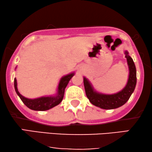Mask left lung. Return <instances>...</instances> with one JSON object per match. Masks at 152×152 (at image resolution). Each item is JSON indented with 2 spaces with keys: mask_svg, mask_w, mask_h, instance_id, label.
I'll use <instances>...</instances> for the list:
<instances>
[{
  "mask_svg": "<svg viewBox=\"0 0 152 152\" xmlns=\"http://www.w3.org/2000/svg\"><path fill=\"white\" fill-rule=\"evenodd\" d=\"M125 55L129 68V75L126 86L119 93L113 95H105L95 92L88 80L84 77L86 95L93 105L103 109H113L124 104L129 99L136 85V69L132 58L128 55L126 51Z\"/></svg>",
  "mask_w": 152,
  "mask_h": 152,
  "instance_id": "8db88e82",
  "label": "left lung"
}]
</instances>
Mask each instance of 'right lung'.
<instances>
[{"instance_id": "1", "label": "right lung", "mask_w": 152, "mask_h": 152, "mask_svg": "<svg viewBox=\"0 0 152 152\" xmlns=\"http://www.w3.org/2000/svg\"><path fill=\"white\" fill-rule=\"evenodd\" d=\"M74 75V73L68 75L64 76L60 80L58 87V94L56 97H43L37 99H28L21 95L18 92L17 89V83L16 78L14 79V88L17 95L21 99L25 105L27 106L29 109L34 110V111H46L55 106L59 104L64 98L65 88L68 82Z\"/></svg>"}]
</instances>
